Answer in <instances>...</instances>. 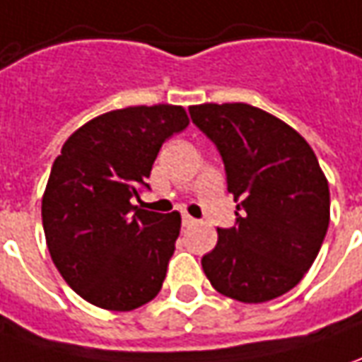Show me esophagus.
Segmentation results:
<instances>
[{
	"label": "esophagus",
	"mask_w": 362,
	"mask_h": 362,
	"mask_svg": "<svg viewBox=\"0 0 362 362\" xmlns=\"http://www.w3.org/2000/svg\"><path fill=\"white\" fill-rule=\"evenodd\" d=\"M194 223H196V220H194L192 216H188V214H184V216H182V226H184V228H190V226H194Z\"/></svg>",
	"instance_id": "1"
}]
</instances>
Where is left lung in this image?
Instances as JSON below:
<instances>
[{"instance_id": "8db88e82", "label": "left lung", "mask_w": 362, "mask_h": 362, "mask_svg": "<svg viewBox=\"0 0 362 362\" xmlns=\"http://www.w3.org/2000/svg\"><path fill=\"white\" fill-rule=\"evenodd\" d=\"M192 122L212 140L238 202L202 257L216 291L242 303L287 293L313 265L329 228V184L315 152L284 120L245 103L196 105Z\"/></svg>"}]
</instances>
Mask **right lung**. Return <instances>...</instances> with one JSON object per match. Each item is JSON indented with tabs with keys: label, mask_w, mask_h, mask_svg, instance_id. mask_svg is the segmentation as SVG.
Returning <instances> with one entry per match:
<instances>
[{
	"label": "right lung",
	"mask_w": 362,
	"mask_h": 362,
	"mask_svg": "<svg viewBox=\"0 0 362 362\" xmlns=\"http://www.w3.org/2000/svg\"><path fill=\"white\" fill-rule=\"evenodd\" d=\"M182 107L110 110L63 144L41 216L51 259L88 303L132 311L160 291L180 233V214L132 206L164 140L188 127Z\"/></svg>",
	"instance_id": "add662e5"
}]
</instances>
